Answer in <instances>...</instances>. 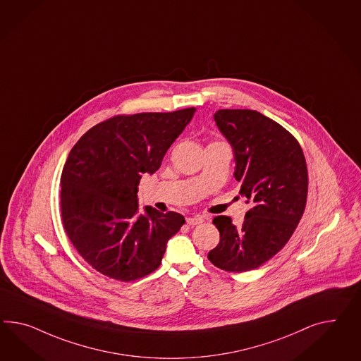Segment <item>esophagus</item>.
Masks as SVG:
<instances>
[{
  "mask_svg": "<svg viewBox=\"0 0 361 361\" xmlns=\"http://www.w3.org/2000/svg\"><path fill=\"white\" fill-rule=\"evenodd\" d=\"M204 221L203 217L202 216H194V217H188L185 222H187V225H191V226H194V225H199V224H202Z\"/></svg>",
  "mask_w": 361,
  "mask_h": 361,
  "instance_id": "1",
  "label": "esophagus"
}]
</instances>
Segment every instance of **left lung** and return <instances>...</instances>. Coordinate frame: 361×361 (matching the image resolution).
Returning a JSON list of instances; mask_svg holds the SVG:
<instances>
[{"mask_svg":"<svg viewBox=\"0 0 361 361\" xmlns=\"http://www.w3.org/2000/svg\"><path fill=\"white\" fill-rule=\"evenodd\" d=\"M214 121L233 147L240 195L250 209L240 226L217 216L219 245L208 252L228 272L260 267L287 245L306 207L307 167L296 137L254 110H219Z\"/></svg>","mask_w":361,"mask_h":361,"instance_id":"left-lung-1","label":"left lung"}]
</instances>
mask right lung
I'll use <instances>...</instances> for the list:
<instances>
[{"label": "right lung", "mask_w": 361, "mask_h": 361, "mask_svg": "<svg viewBox=\"0 0 361 361\" xmlns=\"http://www.w3.org/2000/svg\"><path fill=\"white\" fill-rule=\"evenodd\" d=\"M194 112L116 115L71 150L60 178L61 221L74 249L104 276L127 283L152 274L185 224L182 214L152 207L139 214L137 185L157 171Z\"/></svg>", "instance_id": "obj_1"}]
</instances>
